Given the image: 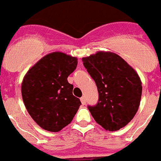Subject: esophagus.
<instances>
[{
    "label": "esophagus",
    "mask_w": 161,
    "mask_h": 161,
    "mask_svg": "<svg viewBox=\"0 0 161 161\" xmlns=\"http://www.w3.org/2000/svg\"><path fill=\"white\" fill-rule=\"evenodd\" d=\"M80 100H81V102H82V104H83V105L86 104V99H85L84 96H82V97L80 98Z\"/></svg>",
    "instance_id": "34e87169"
}]
</instances>
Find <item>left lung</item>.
<instances>
[{
  "mask_svg": "<svg viewBox=\"0 0 161 161\" xmlns=\"http://www.w3.org/2000/svg\"><path fill=\"white\" fill-rule=\"evenodd\" d=\"M82 61L99 92L97 104L87 106L95 121L106 130L125 126L140 104L142 82L138 74L121 57L109 52H98Z\"/></svg>",
  "mask_w": 161,
  "mask_h": 161,
  "instance_id": "8db88e82",
  "label": "left lung"
}]
</instances>
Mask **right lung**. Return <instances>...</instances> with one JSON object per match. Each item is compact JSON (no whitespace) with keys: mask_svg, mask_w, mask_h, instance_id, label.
I'll list each match as a JSON object with an SVG mask.
<instances>
[{"mask_svg":"<svg viewBox=\"0 0 161 161\" xmlns=\"http://www.w3.org/2000/svg\"><path fill=\"white\" fill-rule=\"evenodd\" d=\"M78 65L76 57L56 52L31 67L22 83L25 107L41 128L58 132L69 125L81 105L67 78Z\"/></svg>","mask_w":161,"mask_h":161,"instance_id":"right-lung-1","label":"right lung"}]
</instances>
